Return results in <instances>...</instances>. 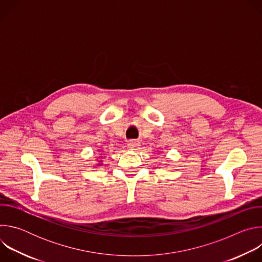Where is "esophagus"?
Masks as SVG:
<instances>
[{
    "instance_id": "obj_1",
    "label": "esophagus",
    "mask_w": 262,
    "mask_h": 262,
    "mask_svg": "<svg viewBox=\"0 0 262 262\" xmlns=\"http://www.w3.org/2000/svg\"><path fill=\"white\" fill-rule=\"evenodd\" d=\"M127 146H128V148H130V149H136V148L139 147V142H137V141H135V140H132V141H129V142L127 143Z\"/></svg>"
}]
</instances>
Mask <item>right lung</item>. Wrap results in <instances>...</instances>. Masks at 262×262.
Returning a JSON list of instances; mask_svg holds the SVG:
<instances>
[{
    "label": "right lung",
    "instance_id": "obj_1",
    "mask_svg": "<svg viewBox=\"0 0 262 262\" xmlns=\"http://www.w3.org/2000/svg\"><path fill=\"white\" fill-rule=\"evenodd\" d=\"M99 162H100V161H99ZM99 165H101V164H99Z\"/></svg>",
    "mask_w": 262,
    "mask_h": 262
}]
</instances>
